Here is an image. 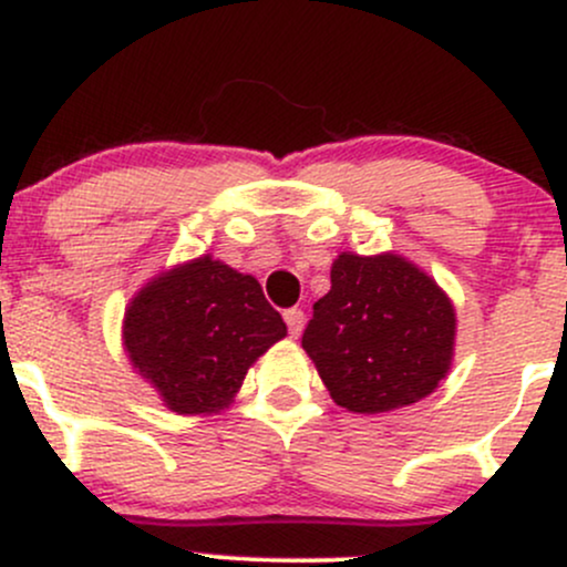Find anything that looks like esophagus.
I'll return each instance as SVG.
<instances>
[{
    "mask_svg": "<svg viewBox=\"0 0 567 567\" xmlns=\"http://www.w3.org/2000/svg\"><path fill=\"white\" fill-rule=\"evenodd\" d=\"M285 322H288L290 336L298 338V336H301V330H303V311L301 309H288V311H285Z\"/></svg>",
    "mask_w": 567,
    "mask_h": 567,
    "instance_id": "1",
    "label": "esophagus"
}]
</instances>
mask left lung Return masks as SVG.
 I'll list each match as a JSON object with an SVG mask.
<instances>
[{"label": "left lung", "mask_w": 567, "mask_h": 567, "mask_svg": "<svg viewBox=\"0 0 567 567\" xmlns=\"http://www.w3.org/2000/svg\"><path fill=\"white\" fill-rule=\"evenodd\" d=\"M453 343L451 298L394 252H341L301 338L336 405L365 415L432 394L451 370Z\"/></svg>", "instance_id": "1"}]
</instances>
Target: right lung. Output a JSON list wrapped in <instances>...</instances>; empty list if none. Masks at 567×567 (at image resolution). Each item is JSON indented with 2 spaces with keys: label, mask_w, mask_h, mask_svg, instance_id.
I'll return each mask as SVG.
<instances>
[{
  "label": "right lung",
  "mask_w": 567,
  "mask_h": 567,
  "mask_svg": "<svg viewBox=\"0 0 567 567\" xmlns=\"http://www.w3.org/2000/svg\"><path fill=\"white\" fill-rule=\"evenodd\" d=\"M285 336L258 279L213 256L154 277L130 301L122 324L133 368L181 415L224 410L247 368Z\"/></svg>",
  "instance_id": "obj_1"
}]
</instances>
